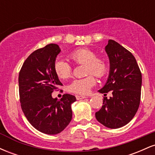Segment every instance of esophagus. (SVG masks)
Returning <instances> with one entry per match:
<instances>
[{"label":"esophagus","instance_id":"34e87169","mask_svg":"<svg viewBox=\"0 0 155 155\" xmlns=\"http://www.w3.org/2000/svg\"><path fill=\"white\" fill-rule=\"evenodd\" d=\"M76 99L77 100H81V99H84V98H86V96H83V95H76Z\"/></svg>","mask_w":155,"mask_h":155}]
</instances>
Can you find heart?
<instances>
[{
	"label": "heart",
	"instance_id": "1",
	"mask_svg": "<svg viewBox=\"0 0 155 155\" xmlns=\"http://www.w3.org/2000/svg\"><path fill=\"white\" fill-rule=\"evenodd\" d=\"M95 51L87 48H80L74 50L68 55L73 63L78 65H85L87 77L74 79L69 85L70 91L79 95H86L90 89L95 86L96 80L94 77H104L108 71L107 60L104 58L96 57ZM54 71L60 79H67L71 76L72 68L69 63L62 60H58L54 64Z\"/></svg>",
	"mask_w": 155,
	"mask_h": 155
}]
</instances>
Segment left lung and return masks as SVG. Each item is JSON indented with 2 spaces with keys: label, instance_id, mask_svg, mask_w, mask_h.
<instances>
[{
  "label": "left lung",
  "instance_id": "8db88e82",
  "mask_svg": "<svg viewBox=\"0 0 155 155\" xmlns=\"http://www.w3.org/2000/svg\"><path fill=\"white\" fill-rule=\"evenodd\" d=\"M110 60L107 82L100 90L104 97L103 106L95 113L100 123L111 129L120 128L130 122L140 105L142 76L136 58L125 48L114 40L105 47Z\"/></svg>",
  "mask_w": 155,
  "mask_h": 155
}]
</instances>
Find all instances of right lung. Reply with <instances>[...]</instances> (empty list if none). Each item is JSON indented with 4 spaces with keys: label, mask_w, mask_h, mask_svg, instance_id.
<instances>
[{
    "label": "right lung",
    "mask_w": 155,
    "mask_h": 155,
    "mask_svg": "<svg viewBox=\"0 0 155 155\" xmlns=\"http://www.w3.org/2000/svg\"><path fill=\"white\" fill-rule=\"evenodd\" d=\"M60 49L50 44L28 56L19 74L21 108L33 127L45 134L63 131L72 119L71 104L76 97L64 94L60 100L51 93L63 85L54 71V64Z\"/></svg>",
    "instance_id": "right-lung-1"
}]
</instances>
